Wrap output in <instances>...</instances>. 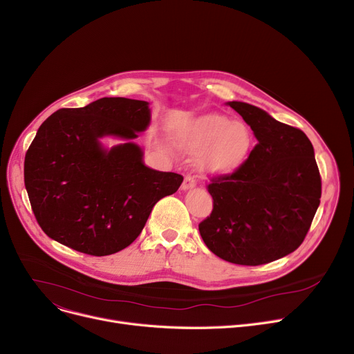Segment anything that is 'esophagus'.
<instances>
[{
	"instance_id": "34e87169",
	"label": "esophagus",
	"mask_w": 354,
	"mask_h": 354,
	"mask_svg": "<svg viewBox=\"0 0 354 354\" xmlns=\"http://www.w3.org/2000/svg\"><path fill=\"white\" fill-rule=\"evenodd\" d=\"M195 185H196V179L194 178V176H191V175H187L183 178V182H182V191H188V189H192V188H195Z\"/></svg>"
}]
</instances>
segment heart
I'll return each mask as SVG.
<instances>
[{
    "instance_id": "heart-1",
    "label": "heart",
    "mask_w": 354,
    "mask_h": 354,
    "mask_svg": "<svg viewBox=\"0 0 354 354\" xmlns=\"http://www.w3.org/2000/svg\"><path fill=\"white\" fill-rule=\"evenodd\" d=\"M188 149L203 153V169L227 174L244 162L251 145L248 127L241 122H230L225 116L207 115L199 118L191 127Z\"/></svg>"
}]
</instances>
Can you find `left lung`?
Segmentation results:
<instances>
[{
	"instance_id": "left-lung-1",
	"label": "left lung",
	"mask_w": 354,
	"mask_h": 354,
	"mask_svg": "<svg viewBox=\"0 0 354 354\" xmlns=\"http://www.w3.org/2000/svg\"><path fill=\"white\" fill-rule=\"evenodd\" d=\"M258 140L232 174L211 178L209 216L199 224L205 245L239 266H261L301 245L320 205L322 176L303 130L243 102L228 103Z\"/></svg>"
}]
</instances>
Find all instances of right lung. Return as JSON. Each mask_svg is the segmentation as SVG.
Returning <instances> with one entry per match:
<instances>
[{
  "instance_id": "1",
  "label": "right lung",
  "mask_w": 354,
  "mask_h": 354,
  "mask_svg": "<svg viewBox=\"0 0 354 354\" xmlns=\"http://www.w3.org/2000/svg\"><path fill=\"white\" fill-rule=\"evenodd\" d=\"M149 122V103L124 97L60 109L44 120L26 153L24 183L50 238L104 257L139 236L155 203L175 194L183 176L147 167L133 142L106 151L99 139H135Z\"/></svg>"
}]
</instances>
